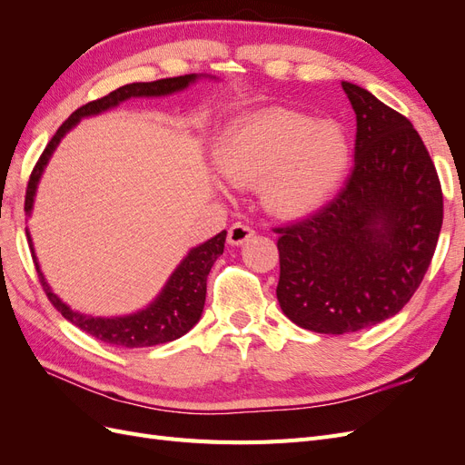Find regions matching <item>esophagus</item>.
Returning a JSON list of instances; mask_svg holds the SVG:
<instances>
[{
	"mask_svg": "<svg viewBox=\"0 0 465 465\" xmlns=\"http://www.w3.org/2000/svg\"><path fill=\"white\" fill-rule=\"evenodd\" d=\"M256 234V231L250 227L246 223H234L232 227L229 229V244L232 246H241L244 244L248 238H252Z\"/></svg>",
	"mask_w": 465,
	"mask_h": 465,
	"instance_id": "1",
	"label": "esophagus"
}]
</instances>
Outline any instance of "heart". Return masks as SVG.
<instances>
[{"label": "heart", "mask_w": 465, "mask_h": 465, "mask_svg": "<svg viewBox=\"0 0 465 465\" xmlns=\"http://www.w3.org/2000/svg\"><path fill=\"white\" fill-rule=\"evenodd\" d=\"M349 154L340 124L292 110H265L229 134L219 164L232 184L262 186L263 205L273 215L292 219L330 198L345 176Z\"/></svg>", "instance_id": "b5f03b06"}]
</instances>
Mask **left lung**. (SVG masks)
Segmentation results:
<instances>
[{
	"mask_svg": "<svg viewBox=\"0 0 465 465\" xmlns=\"http://www.w3.org/2000/svg\"><path fill=\"white\" fill-rule=\"evenodd\" d=\"M357 114L345 188L277 227L281 311L316 333H351L398 314L423 281L442 227L439 174L413 124L343 81Z\"/></svg>",
	"mask_w": 465,
	"mask_h": 465,
	"instance_id": "1",
	"label": "left lung"
}]
</instances>
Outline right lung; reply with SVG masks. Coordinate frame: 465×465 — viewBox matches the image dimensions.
Listing matches in <instances>:
<instances>
[{
	"label": "right lung",
	"mask_w": 465,
	"mask_h": 465,
	"mask_svg": "<svg viewBox=\"0 0 465 465\" xmlns=\"http://www.w3.org/2000/svg\"><path fill=\"white\" fill-rule=\"evenodd\" d=\"M195 77L198 75L192 74V75L168 77V79L149 81V83H130V85H124L116 91L108 93L103 98H96V101H91L87 104H83L81 108H77L74 114L60 125L58 132L54 134V137L48 142L46 149L42 151L40 159L36 161V164L33 168L29 184H26V193H25L26 213H31L38 178L42 174V168L46 166L52 151L55 149V145L60 143V139L65 135V132L72 130L83 116L98 114V112H104L132 96L171 94L174 91L188 87L192 81H195ZM26 238H29V246L33 252V262L36 267L40 285H42V289H45L46 297L54 304L55 311L62 312V316L65 320L72 322L74 326H77L85 333L93 335L98 341L108 343V345H116V347L135 349V347H151V345L174 341V340H178V337L184 335L186 331H190L195 323H198V320L203 312V304H205L207 275L211 272V267H213L215 260L223 254L227 231L219 232L205 244L190 250V254L182 260V263L176 267V272L171 275V279H168V283L164 285L157 301L149 304L145 311L132 314V316H122V318L83 316L79 312H74L67 304H64L50 291L45 275H42V272H40L29 231H26Z\"/></svg>",
	"instance_id": "add662e5"
}]
</instances>
